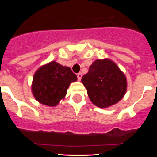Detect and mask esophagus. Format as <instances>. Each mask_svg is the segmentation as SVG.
I'll use <instances>...</instances> for the list:
<instances>
[{
  "instance_id": "34e87169",
  "label": "esophagus",
  "mask_w": 157,
  "mask_h": 157,
  "mask_svg": "<svg viewBox=\"0 0 157 157\" xmlns=\"http://www.w3.org/2000/svg\"><path fill=\"white\" fill-rule=\"evenodd\" d=\"M81 78H82V74H81V73H79V74H77V79H78L79 81H80Z\"/></svg>"
}]
</instances>
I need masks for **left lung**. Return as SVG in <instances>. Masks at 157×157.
Listing matches in <instances>:
<instances>
[{
	"label": "left lung",
	"mask_w": 157,
	"mask_h": 157,
	"mask_svg": "<svg viewBox=\"0 0 157 157\" xmlns=\"http://www.w3.org/2000/svg\"><path fill=\"white\" fill-rule=\"evenodd\" d=\"M81 82L87 90L90 101L102 109L116 104L127 91L125 74L109 58L96 59L93 62Z\"/></svg>",
	"instance_id": "1"
}]
</instances>
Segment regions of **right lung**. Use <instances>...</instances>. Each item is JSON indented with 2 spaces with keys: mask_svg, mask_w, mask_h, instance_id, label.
<instances>
[{
  "mask_svg": "<svg viewBox=\"0 0 157 157\" xmlns=\"http://www.w3.org/2000/svg\"><path fill=\"white\" fill-rule=\"evenodd\" d=\"M77 77L71 69L55 61L42 65L35 72L31 90L39 103L55 107L64 99L70 84Z\"/></svg>",
  "mask_w": 157,
  "mask_h": 157,
  "instance_id": "right-lung-1",
  "label": "right lung"
}]
</instances>
